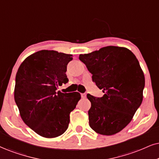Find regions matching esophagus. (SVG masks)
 I'll use <instances>...</instances> for the list:
<instances>
[{
    "label": "esophagus",
    "instance_id": "obj_1",
    "mask_svg": "<svg viewBox=\"0 0 159 159\" xmlns=\"http://www.w3.org/2000/svg\"><path fill=\"white\" fill-rule=\"evenodd\" d=\"M81 97H82V98H83V99H85V98H86V93H81Z\"/></svg>",
    "mask_w": 159,
    "mask_h": 159
}]
</instances>
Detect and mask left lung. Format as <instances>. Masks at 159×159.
Here are the masks:
<instances>
[{
    "label": "left lung",
    "mask_w": 159,
    "mask_h": 159,
    "mask_svg": "<svg viewBox=\"0 0 159 159\" xmlns=\"http://www.w3.org/2000/svg\"><path fill=\"white\" fill-rule=\"evenodd\" d=\"M79 59L92 74L103 97L89 93V125L97 134L111 136L130 123L143 99L145 80L139 62L126 48L107 46Z\"/></svg>",
    "instance_id": "obj_1"
}]
</instances>
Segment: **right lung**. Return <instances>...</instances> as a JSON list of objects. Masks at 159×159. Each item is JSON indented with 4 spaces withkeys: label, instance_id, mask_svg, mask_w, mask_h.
Wrapping results in <instances>:
<instances>
[{
    "label": "right lung",
    "instance_id": "right-lung-1",
    "mask_svg": "<svg viewBox=\"0 0 159 159\" xmlns=\"http://www.w3.org/2000/svg\"><path fill=\"white\" fill-rule=\"evenodd\" d=\"M71 54L42 50L21 63L15 77V101L27 126L46 138H54L68 129L70 113L81 96L57 91L68 82L67 65Z\"/></svg>",
    "mask_w": 159,
    "mask_h": 159
}]
</instances>
